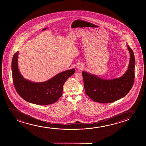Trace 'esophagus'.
I'll return each instance as SVG.
<instances>
[{
  "label": "esophagus",
  "instance_id": "34e87169",
  "mask_svg": "<svg viewBox=\"0 0 146 146\" xmlns=\"http://www.w3.org/2000/svg\"><path fill=\"white\" fill-rule=\"evenodd\" d=\"M82 67H83V66H82V65H78L77 66V69H80V70H81V69H82Z\"/></svg>",
  "mask_w": 146,
  "mask_h": 146
}]
</instances>
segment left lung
Segmentation results:
<instances>
[{
	"instance_id": "8db88e82",
	"label": "left lung",
	"mask_w": 146,
	"mask_h": 146,
	"mask_svg": "<svg viewBox=\"0 0 146 146\" xmlns=\"http://www.w3.org/2000/svg\"><path fill=\"white\" fill-rule=\"evenodd\" d=\"M130 61L128 69L122 76L112 79H105L86 71L82 73L85 93L95 102L110 103L123 98L129 92L134 84L135 59L134 52L129 45Z\"/></svg>"
}]
</instances>
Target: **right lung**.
Wrapping results in <instances>:
<instances>
[{"instance_id":"add662e5","label":"right lung","mask_w":146,"mask_h":146,"mask_svg":"<svg viewBox=\"0 0 146 146\" xmlns=\"http://www.w3.org/2000/svg\"><path fill=\"white\" fill-rule=\"evenodd\" d=\"M18 55L17 51L13 56L11 69L14 87L20 97L27 102L38 105H47L57 101L62 96L65 82L74 74L75 69L63 71L44 82H32L21 74L18 68Z\"/></svg>"}]
</instances>
